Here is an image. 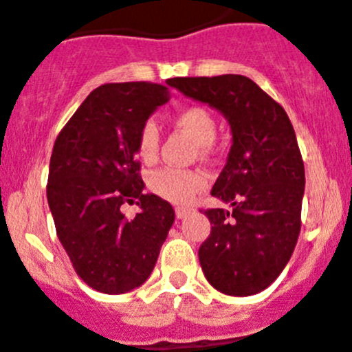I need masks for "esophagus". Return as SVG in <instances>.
Masks as SVG:
<instances>
[{"mask_svg": "<svg viewBox=\"0 0 352 352\" xmlns=\"http://www.w3.org/2000/svg\"><path fill=\"white\" fill-rule=\"evenodd\" d=\"M190 211H192V210H189V208H182V206L175 208V214H177V218H179V220H182V218H186L187 214L190 213Z\"/></svg>", "mask_w": 352, "mask_h": 352, "instance_id": "esophagus-1", "label": "esophagus"}]
</instances>
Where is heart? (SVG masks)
Instances as JSON below:
<instances>
[{"instance_id":"obj_1","label":"heart","mask_w":352,"mask_h":352,"mask_svg":"<svg viewBox=\"0 0 352 352\" xmlns=\"http://www.w3.org/2000/svg\"><path fill=\"white\" fill-rule=\"evenodd\" d=\"M173 124L177 129L192 138L201 153L206 155L210 144L217 135V122L213 115L203 107H187L175 115ZM160 132L153 122L142 125L138 135V156L142 163H153L158 156ZM149 187L163 199L177 204H187L197 192L208 186V179L199 170L162 168L149 175Z\"/></svg>"}]
</instances>
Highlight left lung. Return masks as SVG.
Wrapping results in <instances>:
<instances>
[{
	"label": "left lung",
	"mask_w": 352,
	"mask_h": 352,
	"mask_svg": "<svg viewBox=\"0 0 352 352\" xmlns=\"http://www.w3.org/2000/svg\"><path fill=\"white\" fill-rule=\"evenodd\" d=\"M168 85L220 111L232 132L211 189L232 208L204 211L211 221L199 248L204 277L227 296L258 294L282 274L301 230L305 165L291 120L244 75L175 77Z\"/></svg>",
	"instance_id": "obj_1"
}]
</instances>
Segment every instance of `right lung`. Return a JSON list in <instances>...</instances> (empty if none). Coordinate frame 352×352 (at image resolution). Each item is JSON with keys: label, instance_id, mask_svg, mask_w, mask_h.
<instances>
[{"label": "right lung", "instance_id": "right-lung-1", "mask_svg": "<svg viewBox=\"0 0 352 352\" xmlns=\"http://www.w3.org/2000/svg\"><path fill=\"white\" fill-rule=\"evenodd\" d=\"M168 87L149 82L94 89L58 134L47 177L56 235L78 277L103 294L144 284L175 220L168 201L144 194L138 135ZM125 202L142 211L129 221Z\"/></svg>", "mask_w": 352, "mask_h": 352}]
</instances>
